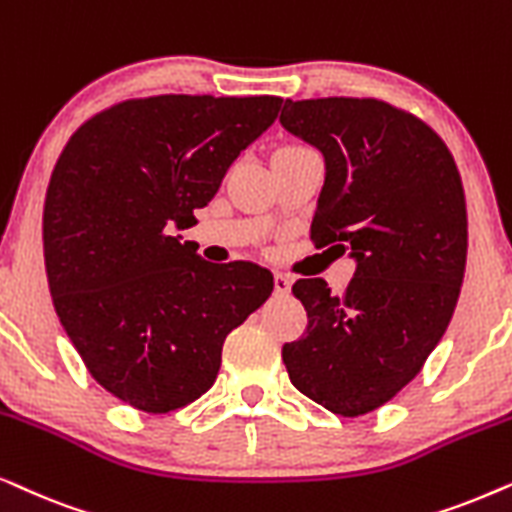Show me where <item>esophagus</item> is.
Returning a JSON list of instances; mask_svg holds the SVG:
<instances>
[{
  "instance_id": "esophagus-1",
  "label": "esophagus",
  "mask_w": 512,
  "mask_h": 512,
  "mask_svg": "<svg viewBox=\"0 0 512 512\" xmlns=\"http://www.w3.org/2000/svg\"><path fill=\"white\" fill-rule=\"evenodd\" d=\"M292 288V281L285 274H274V292L278 297H288Z\"/></svg>"
}]
</instances>
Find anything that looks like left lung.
<instances>
[{
	"mask_svg": "<svg viewBox=\"0 0 512 512\" xmlns=\"http://www.w3.org/2000/svg\"><path fill=\"white\" fill-rule=\"evenodd\" d=\"M281 126L325 159L311 238L349 250V288L299 278L306 335L283 346L290 381L342 417L417 377L452 320L468 250L461 175L440 135L374 98L285 100Z\"/></svg>",
	"mask_w": 512,
	"mask_h": 512,
	"instance_id": "1",
	"label": "left lung"
}]
</instances>
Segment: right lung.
<instances>
[{
    "label": "right lung",
    "instance_id": "obj_1",
    "mask_svg": "<svg viewBox=\"0 0 512 512\" xmlns=\"http://www.w3.org/2000/svg\"><path fill=\"white\" fill-rule=\"evenodd\" d=\"M281 102H119L88 119L53 168L44 203L53 306L93 379L135 410L166 414L206 393L224 339L274 290L267 269L210 264L170 234L192 227Z\"/></svg>",
    "mask_w": 512,
    "mask_h": 512
}]
</instances>
